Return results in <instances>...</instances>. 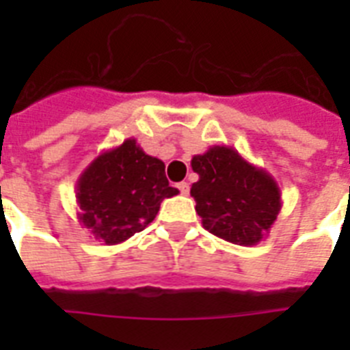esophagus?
<instances>
[{"mask_svg": "<svg viewBox=\"0 0 350 350\" xmlns=\"http://www.w3.org/2000/svg\"><path fill=\"white\" fill-rule=\"evenodd\" d=\"M178 189H180V192L183 194V196H187V194H189V191H191V187H189V183H187V181H181V183H178Z\"/></svg>", "mask_w": 350, "mask_h": 350, "instance_id": "34e87169", "label": "esophagus"}]
</instances>
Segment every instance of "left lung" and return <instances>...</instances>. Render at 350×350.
<instances>
[{
  "label": "left lung",
  "mask_w": 350,
  "mask_h": 350,
  "mask_svg": "<svg viewBox=\"0 0 350 350\" xmlns=\"http://www.w3.org/2000/svg\"><path fill=\"white\" fill-rule=\"evenodd\" d=\"M200 176L191 196L203 229L241 247L258 245L282 211V191L265 169L227 145H214L191 159Z\"/></svg>",
  "instance_id": "left-lung-1"
}]
</instances>
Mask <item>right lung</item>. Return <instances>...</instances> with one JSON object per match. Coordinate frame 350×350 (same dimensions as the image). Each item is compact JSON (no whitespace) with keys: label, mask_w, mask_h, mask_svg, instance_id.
<instances>
[{"label":"right lung","mask_w":350,"mask_h":350,"mask_svg":"<svg viewBox=\"0 0 350 350\" xmlns=\"http://www.w3.org/2000/svg\"><path fill=\"white\" fill-rule=\"evenodd\" d=\"M178 192L169 187L163 161L129 137L103 150L79 174L78 221L103 245L123 243L156 218L165 198Z\"/></svg>","instance_id":"right-lung-1"}]
</instances>
